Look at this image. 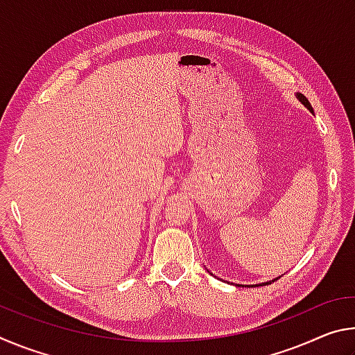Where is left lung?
I'll return each mask as SVG.
<instances>
[{
	"mask_svg": "<svg viewBox=\"0 0 355 355\" xmlns=\"http://www.w3.org/2000/svg\"><path fill=\"white\" fill-rule=\"evenodd\" d=\"M296 97H297V100L300 101V103H302V105H304L305 107H309V110H310L311 112H313V107H311V105H310V101H309L307 98H305L302 94H297V95H296ZM275 280H277V279H274L272 282H275ZM272 282H266V284H260V285H250V286H261V285H269V284H272ZM239 286H241V285H239ZM250 286H249V288H250Z\"/></svg>",
	"mask_w": 355,
	"mask_h": 355,
	"instance_id": "left-lung-1",
	"label": "left lung"
}]
</instances>
